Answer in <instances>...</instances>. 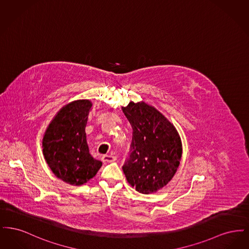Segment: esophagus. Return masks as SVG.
I'll use <instances>...</instances> for the list:
<instances>
[{"mask_svg":"<svg viewBox=\"0 0 249 249\" xmlns=\"http://www.w3.org/2000/svg\"><path fill=\"white\" fill-rule=\"evenodd\" d=\"M102 160L105 162H113V161L117 160V157L113 154L105 155V156H103Z\"/></svg>","mask_w":249,"mask_h":249,"instance_id":"34e87169","label":"esophagus"}]
</instances>
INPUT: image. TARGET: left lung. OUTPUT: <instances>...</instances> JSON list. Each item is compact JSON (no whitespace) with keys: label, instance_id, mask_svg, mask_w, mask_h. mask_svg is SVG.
<instances>
[{"label":"left lung","instance_id":"obj_1","mask_svg":"<svg viewBox=\"0 0 249 249\" xmlns=\"http://www.w3.org/2000/svg\"><path fill=\"white\" fill-rule=\"evenodd\" d=\"M122 111L132 128L130 154L123 166L128 183L150 194L173 179L182 157V142L173 123L154 107L130 102Z\"/></svg>","mask_w":249,"mask_h":249}]
</instances>
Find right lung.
<instances>
[{"instance_id":"1","label":"right lung","mask_w":249,"mask_h":249,"mask_svg":"<svg viewBox=\"0 0 249 249\" xmlns=\"http://www.w3.org/2000/svg\"><path fill=\"white\" fill-rule=\"evenodd\" d=\"M91 109L89 100H76L61 107L42 140L43 155L52 173L72 186L94 178L103 164L89 154L87 142L85 129Z\"/></svg>"}]
</instances>
